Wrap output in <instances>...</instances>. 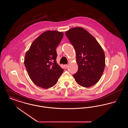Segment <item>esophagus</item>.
Masks as SVG:
<instances>
[{"instance_id":"1","label":"esophagus","mask_w":128,"mask_h":128,"mask_svg":"<svg viewBox=\"0 0 128 128\" xmlns=\"http://www.w3.org/2000/svg\"><path fill=\"white\" fill-rule=\"evenodd\" d=\"M68 65H64V68H68Z\"/></svg>"}]
</instances>
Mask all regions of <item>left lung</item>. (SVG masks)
Returning <instances> with one entry per match:
<instances>
[{"label": "left lung", "instance_id": "1", "mask_svg": "<svg viewBox=\"0 0 128 128\" xmlns=\"http://www.w3.org/2000/svg\"><path fill=\"white\" fill-rule=\"evenodd\" d=\"M65 34L76 51L78 66L73 74L76 82L84 87H90L100 79L105 67L103 49L96 38L84 29L72 28Z\"/></svg>", "mask_w": 128, "mask_h": 128}]
</instances>
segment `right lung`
I'll use <instances>...</instances> for the list:
<instances>
[{"label":"right lung","instance_id":"right-lung-1","mask_svg":"<svg viewBox=\"0 0 128 128\" xmlns=\"http://www.w3.org/2000/svg\"><path fill=\"white\" fill-rule=\"evenodd\" d=\"M63 37V32L46 30L34 40L26 52L25 67L37 86L44 89L53 87L63 72L56 61V48Z\"/></svg>","mask_w":128,"mask_h":128}]
</instances>
